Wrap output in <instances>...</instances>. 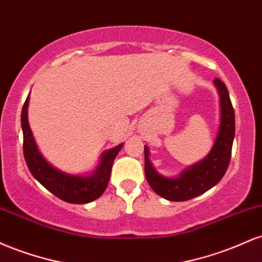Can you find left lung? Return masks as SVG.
I'll list each match as a JSON object with an SVG mask.
<instances>
[{
	"instance_id": "1",
	"label": "left lung",
	"mask_w": 262,
	"mask_h": 262,
	"mask_svg": "<svg viewBox=\"0 0 262 262\" xmlns=\"http://www.w3.org/2000/svg\"><path fill=\"white\" fill-rule=\"evenodd\" d=\"M219 95L221 122L214 144L206 158L185 169L179 176L167 177L155 170L149 158V148L144 146L145 177L152 191L167 201H188L214 187L229 166L231 146L235 135V116L229 92L219 79L213 81Z\"/></svg>"
}]
</instances>
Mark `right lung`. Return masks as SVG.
<instances>
[{"label":"right lung","instance_id":"right-lung-1","mask_svg":"<svg viewBox=\"0 0 262 262\" xmlns=\"http://www.w3.org/2000/svg\"><path fill=\"white\" fill-rule=\"evenodd\" d=\"M29 95L23 104L20 123L23 130V152L29 171L34 179L60 200L69 203L83 204L102 196L110 182L111 170L123 143L102 152L100 164L92 172L74 175L53 166L38 149L28 122Z\"/></svg>","mask_w":262,"mask_h":262}]
</instances>
